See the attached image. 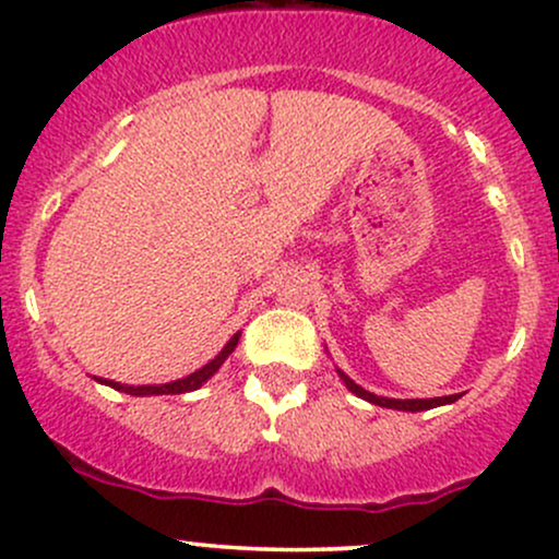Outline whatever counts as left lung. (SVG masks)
<instances>
[{"label":"left lung","instance_id":"obj_1","mask_svg":"<svg viewBox=\"0 0 559 559\" xmlns=\"http://www.w3.org/2000/svg\"><path fill=\"white\" fill-rule=\"evenodd\" d=\"M338 376H342V381L346 383V389L352 391V394L362 396V400L378 404V407H389V409H404V413H420V409H431V407H439V404H452L460 400V394H452V396H433V400H389V396H376L370 394V391H365L362 386H357L355 381H352L349 376H344L342 370H338Z\"/></svg>","mask_w":559,"mask_h":559}]
</instances>
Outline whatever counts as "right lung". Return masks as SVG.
<instances>
[{
    "mask_svg": "<svg viewBox=\"0 0 559 559\" xmlns=\"http://www.w3.org/2000/svg\"><path fill=\"white\" fill-rule=\"evenodd\" d=\"M239 336L241 333H234L230 336V342L223 346L221 355L215 357V360H210L207 365H202V368L194 370L191 376L186 378H178V381H170V383H159V386H123V383H115V381H107V378H96L99 383H107V386L118 389V391H126V394L131 396H152V394H186V391H194L202 386V383H207V378H213L217 373V368H221L223 362L228 360L230 352L236 349V344H239Z\"/></svg>",
    "mask_w": 559,
    "mask_h": 559,
    "instance_id": "right-lung-1",
    "label": "right lung"
}]
</instances>
